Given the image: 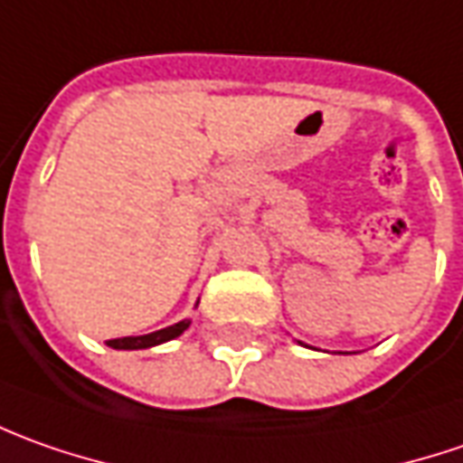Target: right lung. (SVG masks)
<instances>
[{"mask_svg":"<svg viewBox=\"0 0 463 463\" xmlns=\"http://www.w3.org/2000/svg\"><path fill=\"white\" fill-rule=\"evenodd\" d=\"M189 323H192V320H182V323H174V326L164 327V330L148 333V335H128V338H115V341H107V345H112V348H118V351H137V348L161 345V343L179 338L184 330L189 327Z\"/></svg>","mask_w":463,"mask_h":463,"instance_id":"right-lung-1","label":"right lung"}]
</instances>
